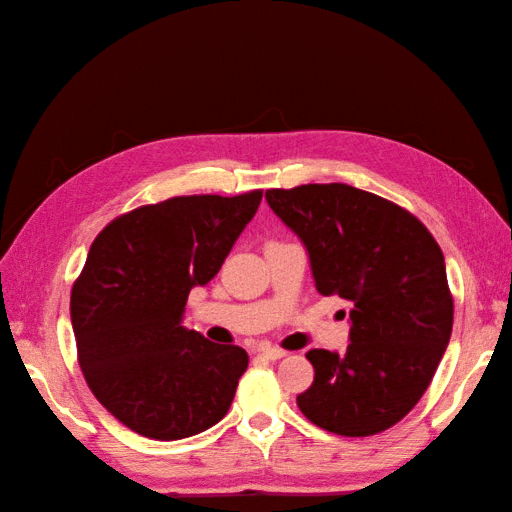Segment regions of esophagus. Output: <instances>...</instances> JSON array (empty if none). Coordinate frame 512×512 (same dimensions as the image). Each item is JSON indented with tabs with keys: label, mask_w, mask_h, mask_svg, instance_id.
<instances>
[{
	"label": "esophagus",
	"mask_w": 512,
	"mask_h": 512,
	"mask_svg": "<svg viewBox=\"0 0 512 512\" xmlns=\"http://www.w3.org/2000/svg\"><path fill=\"white\" fill-rule=\"evenodd\" d=\"M257 352L264 358H268V361H279V358H284L288 354L286 350H281V347H273V345H259Z\"/></svg>",
	"instance_id": "obj_1"
}]
</instances>
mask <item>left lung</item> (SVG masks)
Wrapping results in <instances>:
<instances>
[{
    "mask_svg": "<svg viewBox=\"0 0 512 512\" xmlns=\"http://www.w3.org/2000/svg\"><path fill=\"white\" fill-rule=\"evenodd\" d=\"M270 209L308 248L321 295L352 301L350 345L306 354L303 416L336 436L394 427L427 391L453 328V297L436 239L416 215L350 184L268 189Z\"/></svg>",
    "mask_w": 512,
    "mask_h": 512,
    "instance_id": "left-lung-1",
    "label": "left lung"
}]
</instances>
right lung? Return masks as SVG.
<instances>
[{
    "label": "right lung",
    "instance_id": "1",
    "mask_svg": "<svg viewBox=\"0 0 512 512\" xmlns=\"http://www.w3.org/2000/svg\"><path fill=\"white\" fill-rule=\"evenodd\" d=\"M180 195L107 224L72 286L70 317L85 383L125 427L180 440L220 422L248 354L182 325L193 286L222 268L262 202Z\"/></svg>",
    "mask_w": 512,
    "mask_h": 512
}]
</instances>
